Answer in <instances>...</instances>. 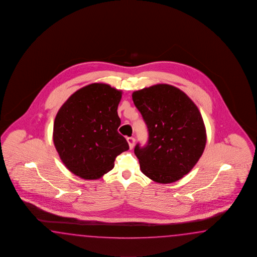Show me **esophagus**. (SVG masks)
<instances>
[{"instance_id": "1", "label": "esophagus", "mask_w": 257, "mask_h": 257, "mask_svg": "<svg viewBox=\"0 0 257 257\" xmlns=\"http://www.w3.org/2000/svg\"><path fill=\"white\" fill-rule=\"evenodd\" d=\"M127 142L129 144V148H130V149H133V148L135 147L136 139H135L134 137H128V138H127Z\"/></svg>"}]
</instances>
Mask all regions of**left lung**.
<instances>
[{
  "mask_svg": "<svg viewBox=\"0 0 257 257\" xmlns=\"http://www.w3.org/2000/svg\"><path fill=\"white\" fill-rule=\"evenodd\" d=\"M132 97L149 131L147 146L135 148L141 171L156 183L182 179L205 149L206 133L199 109L184 92L167 84L137 90Z\"/></svg>",
  "mask_w": 257,
  "mask_h": 257,
  "instance_id": "left-lung-1",
  "label": "left lung"
}]
</instances>
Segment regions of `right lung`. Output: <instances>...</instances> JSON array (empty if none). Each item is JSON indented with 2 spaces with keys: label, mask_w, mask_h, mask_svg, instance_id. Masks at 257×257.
<instances>
[{
  "label": "right lung",
  "mask_w": 257,
  "mask_h": 257,
  "mask_svg": "<svg viewBox=\"0 0 257 257\" xmlns=\"http://www.w3.org/2000/svg\"><path fill=\"white\" fill-rule=\"evenodd\" d=\"M122 92L94 83L74 92L63 103L53 124V143L63 164L85 180L102 177L115 159L129 149L118 133L117 108Z\"/></svg>",
  "instance_id": "obj_1"
}]
</instances>
